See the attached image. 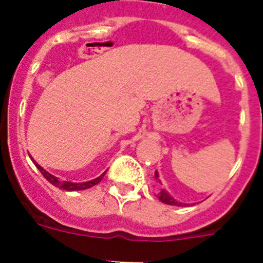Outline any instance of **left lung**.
<instances>
[{"mask_svg": "<svg viewBox=\"0 0 263 263\" xmlns=\"http://www.w3.org/2000/svg\"><path fill=\"white\" fill-rule=\"evenodd\" d=\"M159 176H158V173H155V179H158ZM158 199H159L160 201H163L164 204H168V205H178V206H183V205H187V204H183V203H179V201H176L175 199H173V197L170 196L168 194H167L164 190H162L160 191V194L158 195Z\"/></svg>", "mask_w": 263, "mask_h": 263, "instance_id": "1", "label": "left lung"}]
</instances>
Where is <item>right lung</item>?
Returning a JSON list of instances; mask_svg holds the SVG:
<instances>
[{
    "instance_id": "obj_1",
    "label": "right lung",
    "mask_w": 263,
    "mask_h": 263,
    "mask_svg": "<svg viewBox=\"0 0 263 263\" xmlns=\"http://www.w3.org/2000/svg\"><path fill=\"white\" fill-rule=\"evenodd\" d=\"M32 159V158H31ZM32 162H34V164L36 166V168L39 170L42 173V175L45 176L46 179H47L48 182L51 183V184H53L55 187H59L62 188V190H66V191H81V190H87V188H90L93 187V185H96L97 183L101 182V179L104 178V175H105V173L103 174L101 176H99V178L93 179V180H89V182H85V183H71V182H63V180H59V179L57 178V176L51 175L50 173H47L43 167L39 166L38 163H36L35 160L32 159Z\"/></svg>"
}]
</instances>
